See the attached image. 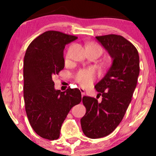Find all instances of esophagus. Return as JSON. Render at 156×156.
I'll return each mask as SVG.
<instances>
[{"label":"esophagus","mask_w":156,"mask_h":156,"mask_svg":"<svg viewBox=\"0 0 156 156\" xmlns=\"http://www.w3.org/2000/svg\"><path fill=\"white\" fill-rule=\"evenodd\" d=\"M80 91H81V93H82V97H83V96H84V95H85V90H84V89H82V88H80Z\"/></svg>","instance_id":"esophagus-1"}]
</instances>
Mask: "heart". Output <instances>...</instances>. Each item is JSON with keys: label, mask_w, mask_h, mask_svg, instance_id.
<instances>
[{"label": "heart", "mask_w": 156, "mask_h": 156, "mask_svg": "<svg viewBox=\"0 0 156 156\" xmlns=\"http://www.w3.org/2000/svg\"><path fill=\"white\" fill-rule=\"evenodd\" d=\"M88 46L98 47L97 44H90ZM69 57V51L66 55V58ZM97 77V72L93 68H87V69H83L79 71L75 76V81L82 87H89L92 85L94 82L95 79Z\"/></svg>", "instance_id": "heart-1"}]
</instances>
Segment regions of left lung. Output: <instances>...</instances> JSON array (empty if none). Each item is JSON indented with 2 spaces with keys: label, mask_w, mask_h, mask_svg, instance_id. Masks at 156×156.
<instances>
[{
  "label": "left lung",
  "mask_w": 156,
  "mask_h": 156,
  "mask_svg": "<svg viewBox=\"0 0 156 156\" xmlns=\"http://www.w3.org/2000/svg\"><path fill=\"white\" fill-rule=\"evenodd\" d=\"M112 58L104 77L95 89L102 97L101 102L84 96L82 102L86 114L81 119L83 133L90 138L108 136L118 126L124 116L137 84L140 72L139 55L131 42L121 35L96 37Z\"/></svg>",
  "instance_id": "left-lung-1"
}]
</instances>
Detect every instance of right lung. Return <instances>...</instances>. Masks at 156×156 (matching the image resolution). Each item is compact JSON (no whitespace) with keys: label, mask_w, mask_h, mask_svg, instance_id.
Returning a JSON list of instances; mask_svg holds the SVG:
<instances>
[{"label":"right lung","mask_w":156,"mask_h":156,"mask_svg":"<svg viewBox=\"0 0 156 156\" xmlns=\"http://www.w3.org/2000/svg\"><path fill=\"white\" fill-rule=\"evenodd\" d=\"M77 37L49 30L27 47L23 67V97L29 122L40 137L56 140L68 113L82 101L79 89L55 90L52 78L65 67L63 53L67 44Z\"/></svg>","instance_id":"1"}]
</instances>
